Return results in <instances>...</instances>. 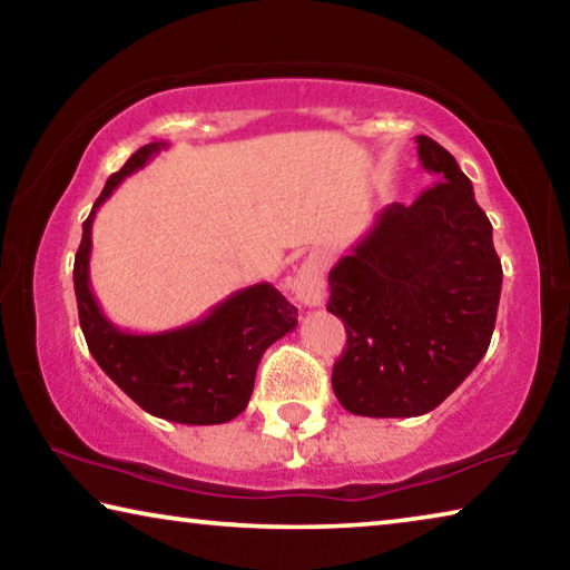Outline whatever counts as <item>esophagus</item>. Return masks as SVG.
I'll use <instances>...</instances> for the list:
<instances>
[{"mask_svg":"<svg viewBox=\"0 0 570 570\" xmlns=\"http://www.w3.org/2000/svg\"><path fill=\"white\" fill-rule=\"evenodd\" d=\"M324 272H326L324 258L316 254L308 256L306 262L296 268L292 292H294L298 304H304L308 308L324 304V294H326Z\"/></svg>","mask_w":570,"mask_h":570,"instance_id":"34e87169","label":"esophagus"}]
</instances>
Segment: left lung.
<instances>
[{
	"label": "left lung",
	"instance_id": "left-lung-1",
	"mask_svg": "<svg viewBox=\"0 0 570 570\" xmlns=\"http://www.w3.org/2000/svg\"><path fill=\"white\" fill-rule=\"evenodd\" d=\"M438 176L412 206L390 204L330 272V304L346 330L332 387L362 417H417L455 392L485 356L503 266L493 226L458 160L417 135Z\"/></svg>",
	"mask_w": 570,
	"mask_h": 570
}]
</instances>
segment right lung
Instances as JSON below:
<instances>
[{
	"mask_svg": "<svg viewBox=\"0 0 570 570\" xmlns=\"http://www.w3.org/2000/svg\"><path fill=\"white\" fill-rule=\"evenodd\" d=\"M160 148L166 142H148L132 153L105 183L82 224L72 272L77 314L95 362L142 410L180 424L230 422L246 410L264 352L296 330V306L278 288L266 282L238 288L198 322L156 334L115 326L90 288L95 214Z\"/></svg>",
	"mask_w": 570,
	"mask_h": 570,
	"instance_id": "obj_1",
	"label": "right lung"
}]
</instances>
